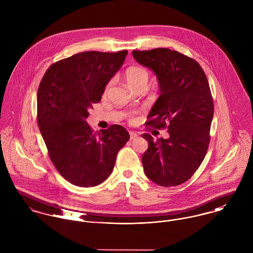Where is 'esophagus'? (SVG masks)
I'll return each instance as SVG.
<instances>
[{
	"label": "esophagus",
	"instance_id": "esophagus-1",
	"mask_svg": "<svg viewBox=\"0 0 253 253\" xmlns=\"http://www.w3.org/2000/svg\"><path fill=\"white\" fill-rule=\"evenodd\" d=\"M138 137V134L136 132H130V139L131 140H134Z\"/></svg>",
	"mask_w": 253,
	"mask_h": 253
}]
</instances>
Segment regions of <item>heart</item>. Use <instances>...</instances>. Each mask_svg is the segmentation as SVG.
<instances>
[{
    "instance_id": "1",
    "label": "heart",
    "mask_w": 253,
    "mask_h": 253,
    "mask_svg": "<svg viewBox=\"0 0 253 253\" xmlns=\"http://www.w3.org/2000/svg\"><path fill=\"white\" fill-rule=\"evenodd\" d=\"M124 77L127 81V83L135 90H138L140 88L146 87L149 84L150 81V72L147 68L140 66V65H134L130 66L126 69L124 73ZM113 84V80H110L104 87L103 94H106L109 89L111 88Z\"/></svg>"
}]
</instances>
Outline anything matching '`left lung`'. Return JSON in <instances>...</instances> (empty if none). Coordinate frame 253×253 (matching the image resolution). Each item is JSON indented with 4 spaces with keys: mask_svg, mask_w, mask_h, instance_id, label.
Segmentation results:
<instances>
[{
    "mask_svg": "<svg viewBox=\"0 0 253 253\" xmlns=\"http://www.w3.org/2000/svg\"><path fill=\"white\" fill-rule=\"evenodd\" d=\"M134 58L155 73L160 96L148 115L147 126L168 129V139L153 141L142 156L149 179L162 187L187 182L198 170L210 142L214 105L200 63L167 48L133 51Z\"/></svg>",
    "mask_w": 253,
    "mask_h": 253,
    "instance_id": "left-lung-1",
    "label": "left lung"
}]
</instances>
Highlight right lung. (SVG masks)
<instances>
[{
	"label": "right lung",
	"instance_id": "right-lung-1",
	"mask_svg": "<svg viewBox=\"0 0 253 253\" xmlns=\"http://www.w3.org/2000/svg\"><path fill=\"white\" fill-rule=\"evenodd\" d=\"M128 51L76 53L51 64L37 93V121L52 164L69 183L95 187L111 174L117 152L130 135L120 125L94 132L88 110Z\"/></svg>",
	"mask_w": 253,
	"mask_h": 253
}]
</instances>
